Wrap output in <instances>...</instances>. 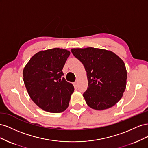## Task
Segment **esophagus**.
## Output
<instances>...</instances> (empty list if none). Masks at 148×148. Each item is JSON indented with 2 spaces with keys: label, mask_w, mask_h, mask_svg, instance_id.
Masks as SVG:
<instances>
[{
  "label": "esophagus",
  "mask_w": 148,
  "mask_h": 148,
  "mask_svg": "<svg viewBox=\"0 0 148 148\" xmlns=\"http://www.w3.org/2000/svg\"><path fill=\"white\" fill-rule=\"evenodd\" d=\"M73 84H74V86H75L76 88H77V87L78 86V82H77V81L75 82Z\"/></svg>",
  "instance_id": "1"
}]
</instances>
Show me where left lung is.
I'll return each instance as SVG.
<instances>
[{
	"label": "left lung",
	"instance_id": "1",
	"mask_svg": "<svg viewBox=\"0 0 148 148\" xmlns=\"http://www.w3.org/2000/svg\"><path fill=\"white\" fill-rule=\"evenodd\" d=\"M71 51L86 71L88 86L83 96L88 106L96 110L114 106L126 88L127 73L123 61L104 49L77 48Z\"/></svg>",
	"mask_w": 148,
	"mask_h": 148
}]
</instances>
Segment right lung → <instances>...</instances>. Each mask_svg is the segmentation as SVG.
<instances>
[{"label": "right lung", "mask_w": 148, "mask_h": 148, "mask_svg": "<svg viewBox=\"0 0 148 148\" xmlns=\"http://www.w3.org/2000/svg\"><path fill=\"white\" fill-rule=\"evenodd\" d=\"M70 52L60 48L40 51L23 70V81L31 99L42 110L60 113L69 106L73 84L66 82L62 69Z\"/></svg>", "instance_id": "1"}]
</instances>
